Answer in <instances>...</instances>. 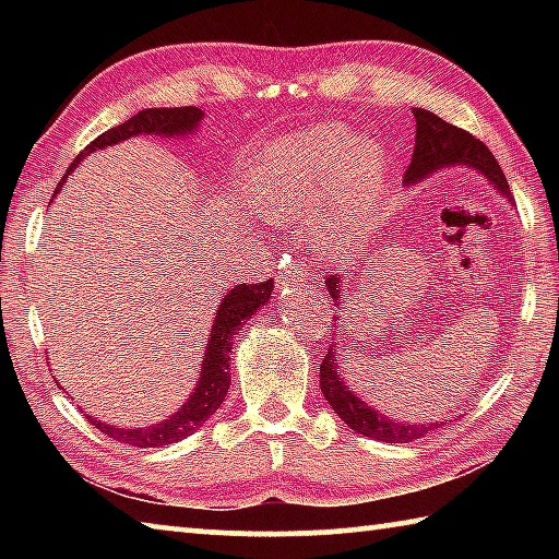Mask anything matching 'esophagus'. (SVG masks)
<instances>
[{
    "label": "esophagus",
    "instance_id": "obj_1",
    "mask_svg": "<svg viewBox=\"0 0 559 559\" xmlns=\"http://www.w3.org/2000/svg\"><path fill=\"white\" fill-rule=\"evenodd\" d=\"M308 273L300 269V261H288V269L281 273V286H306Z\"/></svg>",
    "mask_w": 559,
    "mask_h": 559
}]
</instances>
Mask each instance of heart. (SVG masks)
Wrapping results in <instances>:
<instances>
[{"label": "heart", "mask_w": 559, "mask_h": 559, "mask_svg": "<svg viewBox=\"0 0 559 559\" xmlns=\"http://www.w3.org/2000/svg\"><path fill=\"white\" fill-rule=\"evenodd\" d=\"M380 182L382 163L370 143H353L345 128H320L306 132L288 150L263 206L278 222L308 224L316 219L333 183L330 214L318 229L320 239L333 243L362 219Z\"/></svg>", "instance_id": "heart-1"}]
</instances>
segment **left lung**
Masks as SVG:
<instances>
[{
    "label": "left lung",
    "instance_id": "1",
    "mask_svg": "<svg viewBox=\"0 0 559 559\" xmlns=\"http://www.w3.org/2000/svg\"><path fill=\"white\" fill-rule=\"evenodd\" d=\"M414 118L416 145L412 163L404 173L406 185L419 182V179H424L429 173H433V169H439L443 165H471L480 169L500 192L510 197L503 169H500L493 153H490L478 138H473L471 132L451 126V122L433 116V112L424 108H414ZM337 283L340 281L335 276L328 278V293L335 300L340 296ZM340 349L335 353V345H330L325 359L320 362V392H323L328 404L333 406L335 414L349 429L377 441L406 443L427 437V433L441 427V424H396L392 419H386L384 414L372 412L359 396L349 392V386H345L343 377H340V359H335Z\"/></svg>",
    "mask_w": 559,
    "mask_h": 559
}]
</instances>
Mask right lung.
<instances>
[{"label": "right lung", "mask_w": 559, "mask_h": 559, "mask_svg": "<svg viewBox=\"0 0 559 559\" xmlns=\"http://www.w3.org/2000/svg\"><path fill=\"white\" fill-rule=\"evenodd\" d=\"M202 116L204 112L194 106L140 110L138 116H132L130 120L120 122V126L106 130L103 135L93 140V143L73 159L69 169L79 165L81 157L93 153V150L116 145L120 140H128L132 135H147V132H155V135H179V132H182L185 135V132L197 128V122L202 120ZM271 288H273V278H266L263 283H239V286L226 293L219 310H216L210 345H206L204 362H202L200 384H197L192 396L182 404V409L175 412L169 419L145 429H118L112 427V424H103L98 419H93L88 414L86 419L103 433H108L110 439L130 443V447H138V449H157V447H167V443L182 441L185 437H192V433L200 429L216 409H219L226 392H229L231 340L236 335V330L257 313L263 302H269Z\"/></svg>", "instance_id": "obj_1"}]
</instances>
